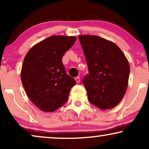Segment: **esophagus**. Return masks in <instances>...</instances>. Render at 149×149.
<instances>
[{"label":"esophagus","instance_id":"34e87169","mask_svg":"<svg viewBox=\"0 0 149 149\" xmlns=\"http://www.w3.org/2000/svg\"><path fill=\"white\" fill-rule=\"evenodd\" d=\"M75 81H76V82H77V83H79V82H80V78H79V77H76V78H75Z\"/></svg>","mask_w":149,"mask_h":149}]
</instances>
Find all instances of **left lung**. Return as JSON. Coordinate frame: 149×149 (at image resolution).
Returning a JSON list of instances; mask_svg holds the SVG:
<instances>
[{"instance_id": "obj_1", "label": "left lung", "mask_w": 149, "mask_h": 149, "mask_svg": "<svg viewBox=\"0 0 149 149\" xmlns=\"http://www.w3.org/2000/svg\"><path fill=\"white\" fill-rule=\"evenodd\" d=\"M89 73L83 79L91 104L111 109L122 100L130 75L127 58L117 45L97 36L81 35Z\"/></svg>"}]
</instances>
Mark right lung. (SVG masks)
I'll return each mask as SVG.
<instances>
[{"label":"right lung","mask_w":149,"mask_h":149,"mask_svg":"<svg viewBox=\"0 0 149 149\" xmlns=\"http://www.w3.org/2000/svg\"><path fill=\"white\" fill-rule=\"evenodd\" d=\"M76 40L74 36H50L26 55L21 72L22 85L30 100L42 111L54 112L62 107L76 84L62 61Z\"/></svg>","instance_id":"obj_1"}]
</instances>
